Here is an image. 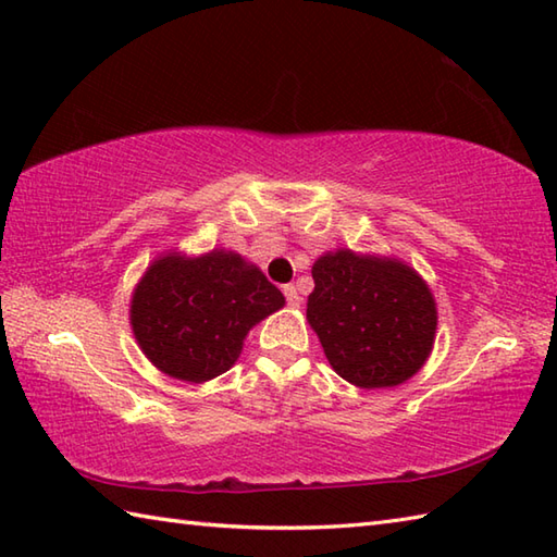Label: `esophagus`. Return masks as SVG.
<instances>
[{"instance_id": "1", "label": "esophagus", "mask_w": 557, "mask_h": 557, "mask_svg": "<svg viewBox=\"0 0 557 557\" xmlns=\"http://www.w3.org/2000/svg\"><path fill=\"white\" fill-rule=\"evenodd\" d=\"M282 292H285V297H287V304L292 306V309H299V306H301V297H299V292H297V287H294V285H287L285 289H282Z\"/></svg>"}]
</instances>
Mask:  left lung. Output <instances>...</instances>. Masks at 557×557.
Instances as JSON below:
<instances>
[{
    "label": "left lung",
    "mask_w": 557,
    "mask_h": 557,
    "mask_svg": "<svg viewBox=\"0 0 557 557\" xmlns=\"http://www.w3.org/2000/svg\"><path fill=\"white\" fill-rule=\"evenodd\" d=\"M306 318L347 383L395 387L429 361L437 330L435 297L409 263L389 256L327 251L315 260Z\"/></svg>",
    "instance_id": "8db88e82"
}]
</instances>
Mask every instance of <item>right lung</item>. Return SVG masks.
<instances>
[{"label":"right lung","mask_w":557,"mask_h":557,"mask_svg":"<svg viewBox=\"0 0 557 557\" xmlns=\"http://www.w3.org/2000/svg\"><path fill=\"white\" fill-rule=\"evenodd\" d=\"M285 306L282 292L242 253H160L138 280L128 323L164 375L206 383L239 359L248 330Z\"/></svg>","instance_id":"obj_1"}]
</instances>
